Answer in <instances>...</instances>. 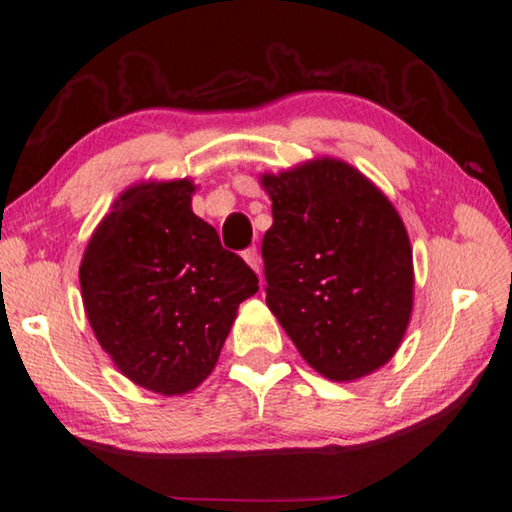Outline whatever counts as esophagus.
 Listing matches in <instances>:
<instances>
[{
    "label": "esophagus",
    "instance_id": "esophagus-1",
    "mask_svg": "<svg viewBox=\"0 0 512 512\" xmlns=\"http://www.w3.org/2000/svg\"><path fill=\"white\" fill-rule=\"evenodd\" d=\"M242 258H245L251 270H254L256 274H261V256H258L256 247H249V249L242 251Z\"/></svg>",
    "mask_w": 512,
    "mask_h": 512
}]
</instances>
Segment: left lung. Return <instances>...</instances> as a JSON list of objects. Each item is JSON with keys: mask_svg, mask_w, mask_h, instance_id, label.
I'll return each instance as SVG.
<instances>
[{"mask_svg": "<svg viewBox=\"0 0 512 512\" xmlns=\"http://www.w3.org/2000/svg\"><path fill=\"white\" fill-rule=\"evenodd\" d=\"M261 183L274 217L261 249L270 311L326 379L379 370L413 311V249L395 206L338 158Z\"/></svg>", "mask_w": 512, "mask_h": 512, "instance_id": "8db88e82", "label": "left lung"}]
</instances>
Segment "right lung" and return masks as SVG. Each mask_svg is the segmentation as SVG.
I'll return each mask as SVG.
<instances>
[{"instance_id": "obj_1", "label": "right lung", "mask_w": 512, "mask_h": 512, "mask_svg": "<svg viewBox=\"0 0 512 512\" xmlns=\"http://www.w3.org/2000/svg\"><path fill=\"white\" fill-rule=\"evenodd\" d=\"M188 179L124 190L92 233L81 297L117 370L158 395H186L213 372L258 276L192 213Z\"/></svg>"}]
</instances>
